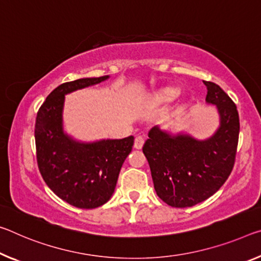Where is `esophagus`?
Masks as SVG:
<instances>
[{
    "mask_svg": "<svg viewBox=\"0 0 261 261\" xmlns=\"http://www.w3.org/2000/svg\"><path fill=\"white\" fill-rule=\"evenodd\" d=\"M144 145V138L142 137V136H137V137L135 138V145L134 147L137 148V150H140V148L143 147Z\"/></svg>",
    "mask_w": 261,
    "mask_h": 261,
    "instance_id": "1",
    "label": "esophagus"
}]
</instances>
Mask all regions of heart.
<instances>
[{
  "label": "heart",
  "mask_w": 261,
  "mask_h": 261,
  "mask_svg": "<svg viewBox=\"0 0 261 261\" xmlns=\"http://www.w3.org/2000/svg\"><path fill=\"white\" fill-rule=\"evenodd\" d=\"M180 90L174 87H167V88H164L159 90L158 93L154 94L152 101L155 103V105H166L172 101H174L175 98L179 96Z\"/></svg>",
  "instance_id": "1"
}]
</instances>
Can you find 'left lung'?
<instances>
[{"label":"left lung","instance_id":"8db88e82","mask_svg":"<svg viewBox=\"0 0 261 261\" xmlns=\"http://www.w3.org/2000/svg\"><path fill=\"white\" fill-rule=\"evenodd\" d=\"M205 102L216 106L220 126L206 139L186 132L153 126L143 146L151 168L156 195L174 208L193 206L220 189L234 165L239 136V116L232 100L220 86L203 81Z\"/></svg>","mask_w":261,"mask_h":261}]
</instances>
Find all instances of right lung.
Listing matches in <instances>:
<instances>
[{
    "label": "right lung",
    "instance_id": "add662e5",
    "mask_svg": "<svg viewBox=\"0 0 261 261\" xmlns=\"http://www.w3.org/2000/svg\"><path fill=\"white\" fill-rule=\"evenodd\" d=\"M108 79L65 82L48 95L37 114L35 138L40 174L57 196L76 208L94 209L110 200L134 146V136L88 143L74 139L64 130L65 95Z\"/></svg>",
    "mask_w": 261,
    "mask_h": 261
}]
</instances>
